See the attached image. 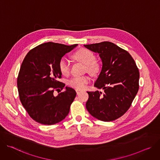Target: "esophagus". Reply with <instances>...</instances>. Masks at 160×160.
<instances>
[{"mask_svg": "<svg viewBox=\"0 0 160 160\" xmlns=\"http://www.w3.org/2000/svg\"><path fill=\"white\" fill-rule=\"evenodd\" d=\"M76 92H77V95H78L81 92H82V91L81 90H78V89H77L76 90Z\"/></svg>", "mask_w": 160, "mask_h": 160, "instance_id": "1", "label": "esophagus"}]
</instances>
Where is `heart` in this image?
<instances>
[{"label": "heart", "instance_id": "1", "mask_svg": "<svg viewBox=\"0 0 160 160\" xmlns=\"http://www.w3.org/2000/svg\"><path fill=\"white\" fill-rule=\"evenodd\" d=\"M73 58L86 65L87 71L92 75H96L99 69V64L96 61L94 54L89 50L82 49L76 52L73 55ZM59 70L63 75H68L70 72L69 62L65 58H62L58 64ZM90 82L88 76L75 77L68 80V84L71 87L78 89H83L86 85Z\"/></svg>", "mask_w": 160, "mask_h": 160}]
</instances>
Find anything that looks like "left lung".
Listing matches in <instances>:
<instances>
[{"mask_svg":"<svg viewBox=\"0 0 160 160\" xmlns=\"http://www.w3.org/2000/svg\"><path fill=\"white\" fill-rule=\"evenodd\" d=\"M99 54L102 62L94 87L103 92H87L86 108L91 115L110 122L121 117L130 107L139 90V72L135 61L125 50L110 42L84 45Z\"/></svg>","mask_w":160,"mask_h":160,"instance_id":"1","label":"left lung"}]
</instances>
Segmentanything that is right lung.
<instances>
[{"instance_id": "right-lung-1", "label": "right lung", "mask_w": 160, "mask_h": 160, "mask_svg": "<svg viewBox=\"0 0 160 160\" xmlns=\"http://www.w3.org/2000/svg\"><path fill=\"white\" fill-rule=\"evenodd\" d=\"M77 45L44 43L30 50L22 61L17 80L19 97L22 106L35 122L54 125L69 113L77 95L75 90L66 87L64 92L57 96L53 93L65 86L59 81L62 75L58 67L59 60Z\"/></svg>"}]
</instances>
